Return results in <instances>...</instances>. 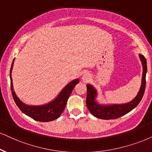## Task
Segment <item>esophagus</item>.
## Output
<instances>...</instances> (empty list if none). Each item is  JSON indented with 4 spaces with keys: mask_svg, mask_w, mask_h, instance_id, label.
Here are the masks:
<instances>
[{
    "mask_svg": "<svg viewBox=\"0 0 152 152\" xmlns=\"http://www.w3.org/2000/svg\"><path fill=\"white\" fill-rule=\"evenodd\" d=\"M90 76L88 73H85V74L83 75V76H82V80L84 82H87L88 79L90 78Z\"/></svg>",
    "mask_w": 152,
    "mask_h": 152,
    "instance_id": "esophagus-1",
    "label": "esophagus"
}]
</instances>
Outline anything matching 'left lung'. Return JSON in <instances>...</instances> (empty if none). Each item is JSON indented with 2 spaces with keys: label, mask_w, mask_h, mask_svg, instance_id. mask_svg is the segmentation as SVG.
<instances>
[{
  "label": "left lung",
  "mask_w": 152,
  "mask_h": 152,
  "mask_svg": "<svg viewBox=\"0 0 152 152\" xmlns=\"http://www.w3.org/2000/svg\"><path fill=\"white\" fill-rule=\"evenodd\" d=\"M139 57L142 65L143 72L142 77V83L137 95L132 100L126 104H100L96 101L97 92L95 88L90 84H87V97H86V105L90 112L96 118L109 120V119L118 118L128 114L132 109H135L140 102L145 93L146 86V74L147 66V60L141 54H139Z\"/></svg>",
  "instance_id": "1"
}]
</instances>
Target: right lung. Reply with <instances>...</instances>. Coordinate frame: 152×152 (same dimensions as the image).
<instances>
[{"mask_svg":"<svg viewBox=\"0 0 152 152\" xmlns=\"http://www.w3.org/2000/svg\"><path fill=\"white\" fill-rule=\"evenodd\" d=\"M14 60H13L12 66L10 69V77L11 81V90H12V95L13 99L20 108L21 111L24 114L27 115L28 116L34 119L35 121L41 122H48L55 120L60 116L63 111L64 110L66 107V102L68 100L71 93H72L73 89L76 84L79 83V79L73 80L72 81L69 83L63 89L61 90L59 95L55 97L53 100L50 102L49 103L45 104L43 105H37V106H33V105H28L22 102L19 99L16 94H15L14 90H13L12 78V71L14 65Z\"/></svg>","mask_w":152,"mask_h":152,"instance_id":"add662e5","label":"right lung"}]
</instances>
